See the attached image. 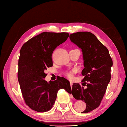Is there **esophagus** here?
Returning <instances> with one entry per match:
<instances>
[{"instance_id":"obj_1","label":"esophagus","mask_w":127,"mask_h":127,"mask_svg":"<svg viewBox=\"0 0 127 127\" xmlns=\"http://www.w3.org/2000/svg\"><path fill=\"white\" fill-rule=\"evenodd\" d=\"M70 86H71V87L72 88V85H73V83H72V81H70Z\"/></svg>"}]
</instances>
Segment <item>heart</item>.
<instances>
[{
	"instance_id": "b5f03b06",
	"label": "heart",
	"mask_w": 127,
	"mask_h": 127,
	"mask_svg": "<svg viewBox=\"0 0 127 127\" xmlns=\"http://www.w3.org/2000/svg\"><path fill=\"white\" fill-rule=\"evenodd\" d=\"M67 77H68L69 78H70V79H71V78H72V77H73L72 73H68L67 74Z\"/></svg>"
}]
</instances>
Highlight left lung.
<instances>
[{"label": "left lung", "mask_w": 127, "mask_h": 127, "mask_svg": "<svg viewBox=\"0 0 127 127\" xmlns=\"http://www.w3.org/2000/svg\"><path fill=\"white\" fill-rule=\"evenodd\" d=\"M70 41L81 48L84 68L81 73L82 81L87 86L81 87L73 83L72 95L76 99L86 103V108L81 112L88 113L99 106L111 79L112 59L107 48L100 43L94 34L89 32H79L70 34Z\"/></svg>", "instance_id": "left-lung-1"}]
</instances>
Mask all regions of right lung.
<instances>
[{
    "mask_svg": "<svg viewBox=\"0 0 127 127\" xmlns=\"http://www.w3.org/2000/svg\"><path fill=\"white\" fill-rule=\"evenodd\" d=\"M68 37L66 32H44L31 38L21 48L18 79L24 100L32 110H50L59 90L72 94L70 83L65 78L59 77L49 83L44 80L47 76L44 70L53 66V51Z\"/></svg>",
    "mask_w": 127,
    "mask_h": 127,
    "instance_id": "1",
    "label": "right lung"
}]
</instances>
